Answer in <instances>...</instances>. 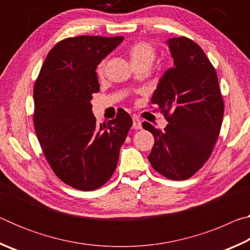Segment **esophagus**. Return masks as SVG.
I'll list each match as a JSON object with an SVG mask.
<instances>
[{
	"label": "esophagus",
	"instance_id": "obj_1",
	"mask_svg": "<svg viewBox=\"0 0 250 250\" xmlns=\"http://www.w3.org/2000/svg\"><path fill=\"white\" fill-rule=\"evenodd\" d=\"M132 120H133V128L134 129H137V130H139V129H141L142 128V125H141V120L139 119V118H137V117H133L132 118Z\"/></svg>",
	"mask_w": 250,
	"mask_h": 250
}]
</instances>
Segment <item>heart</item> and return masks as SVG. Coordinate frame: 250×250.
I'll use <instances>...</instances> for the list:
<instances>
[{"label":"heart","instance_id":"1","mask_svg":"<svg viewBox=\"0 0 250 250\" xmlns=\"http://www.w3.org/2000/svg\"><path fill=\"white\" fill-rule=\"evenodd\" d=\"M131 61L133 64H139V62H149L152 64L155 58V49L153 46L147 42H139L134 45L131 46L129 50ZM105 66V61L100 62L97 66V74L99 76L104 75Z\"/></svg>","mask_w":250,"mask_h":250}]
</instances>
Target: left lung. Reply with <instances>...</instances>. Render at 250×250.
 Here are the masks:
<instances>
[{
	"label": "left lung",
	"mask_w": 250,
	"mask_h": 250,
	"mask_svg": "<svg viewBox=\"0 0 250 250\" xmlns=\"http://www.w3.org/2000/svg\"><path fill=\"white\" fill-rule=\"evenodd\" d=\"M174 67L161 77L151 103L164 113L167 125L142 126L154 137L147 156L167 179L188 180L204 166L217 141L224 101L217 74L203 49L188 37L167 40Z\"/></svg>",
	"instance_id": "8db88e82"
}]
</instances>
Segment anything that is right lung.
I'll list each match as a JSON object with an SVG mask.
<instances>
[{
    "label": "right lung",
    "instance_id": "1",
    "mask_svg": "<svg viewBox=\"0 0 250 250\" xmlns=\"http://www.w3.org/2000/svg\"><path fill=\"white\" fill-rule=\"evenodd\" d=\"M122 36L69 37L46 57L34 86V126L55 174L80 191H94L111 177L132 125L125 110L98 125L90 100L99 91L96 68Z\"/></svg>",
    "mask_w": 250,
    "mask_h": 250
}]
</instances>
